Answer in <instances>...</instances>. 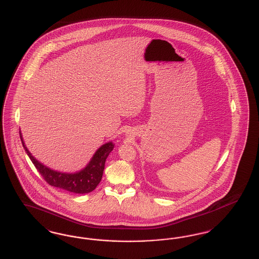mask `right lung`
<instances>
[{
	"mask_svg": "<svg viewBox=\"0 0 259 259\" xmlns=\"http://www.w3.org/2000/svg\"><path fill=\"white\" fill-rule=\"evenodd\" d=\"M20 138L24 149L29 157L30 161H32L36 169L39 171V173L43 176V178L49 185L77 194L89 193L98 187L103 175L106 159L115 146L113 142L104 143L96 151L88 164L83 169L74 173H66L52 169L44 165L42 162L37 161L31 155V153L28 151L23 140L21 131Z\"/></svg>",
	"mask_w": 259,
	"mask_h": 259,
	"instance_id": "obj_1",
	"label": "right lung"
}]
</instances>
